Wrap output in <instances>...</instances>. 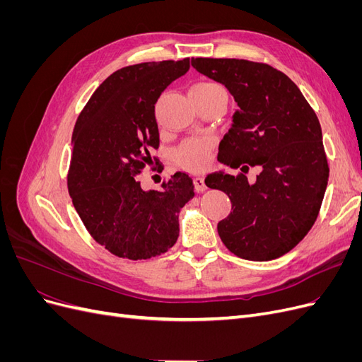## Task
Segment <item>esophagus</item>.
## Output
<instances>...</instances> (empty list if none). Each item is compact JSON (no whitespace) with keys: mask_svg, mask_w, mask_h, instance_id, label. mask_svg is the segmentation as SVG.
I'll return each instance as SVG.
<instances>
[{"mask_svg":"<svg viewBox=\"0 0 362 362\" xmlns=\"http://www.w3.org/2000/svg\"><path fill=\"white\" fill-rule=\"evenodd\" d=\"M194 187H196V192H205L206 190V185H205V181L202 177H196L194 178Z\"/></svg>","mask_w":362,"mask_h":362,"instance_id":"1","label":"esophagus"}]
</instances>
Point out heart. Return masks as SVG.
Returning a JSON list of instances; mask_svg holds the SVG:
<instances>
[{"label": "heart", "instance_id": "obj_1", "mask_svg": "<svg viewBox=\"0 0 362 362\" xmlns=\"http://www.w3.org/2000/svg\"><path fill=\"white\" fill-rule=\"evenodd\" d=\"M223 89L221 84L211 81H202L192 86L190 93H206ZM213 148V141L206 137H198L184 141V144L175 151L173 161L181 168L190 170H202L208 161H210V152Z\"/></svg>", "mask_w": 362, "mask_h": 362}]
</instances>
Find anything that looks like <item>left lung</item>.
Wrapping results in <instances>:
<instances>
[{"mask_svg": "<svg viewBox=\"0 0 362 362\" xmlns=\"http://www.w3.org/2000/svg\"><path fill=\"white\" fill-rule=\"evenodd\" d=\"M193 68L234 96L238 110L218 144L217 160L246 175H208L210 189L225 192L233 211L217 231L234 255L269 261L290 252L319 216L329 166L315 112L288 76L266 63L192 59Z\"/></svg>", "mask_w": 362, "mask_h": 362, "instance_id": "obj_1", "label": "left lung"}]
</instances>
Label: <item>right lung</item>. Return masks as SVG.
<instances>
[{
  "mask_svg": "<svg viewBox=\"0 0 362 362\" xmlns=\"http://www.w3.org/2000/svg\"><path fill=\"white\" fill-rule=\"evenodd\" d=\"M189 69L190 59L125 66L98 87L76 119L68 190L87 231L116 257L148 259L178 240L193 180L177 172L161 190L145 192L137 175L146 164L161 166L152 157L160 146L156 103Z\"/></svg>",
  "mask_w": 362,
  "mask_h": 362,
  "instance_id": "1",
  "label": "right lung"
}]
</instances>
